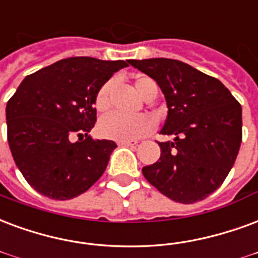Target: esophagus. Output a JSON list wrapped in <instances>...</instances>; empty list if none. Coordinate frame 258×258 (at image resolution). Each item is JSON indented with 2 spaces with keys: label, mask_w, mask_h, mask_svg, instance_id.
Masks as SVG:
<instances>
[{
  "label": "esophagus",
  "mask_w": 258,
  "mask_h": 258,
  "mask_svg": "<svg viewBox=\"0 0 258 258\" xmlns=\"http://www.w3.org/2000/svg\"><path fill=\"white\" fill-rule=\"evenodd\" d=\"M119 145H124V146H137L138 141L137 139H128V141H119Z\"/></svg>",
  "instance_id": "1"
}]
</instances>
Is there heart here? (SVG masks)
I'll return each mask as SVG.
<instances>
[{
  "label": "heart",
  "mask_w": 258,
  "mask_h": 258,
  "mask_svg": "<svg viewBox=\"0 0 258 258\" xmlns=\"http://www.w3.org/2000/svg\"><path fill=\"white\" fill-rule=\"evenodd\" d=\"M135 90L142 98H148L152 93H157V85L148 76H139L134 82ZM113 81H106L95 93L94 106L98 112H105L110 105V91ZM153 120L149 116L141 114L135 117H124L117 113H108L98 123V134L106 139L128 141L148 135L153 130Z\"/></svg>",
  "instance_id": "obj_1"
}]
</instances>
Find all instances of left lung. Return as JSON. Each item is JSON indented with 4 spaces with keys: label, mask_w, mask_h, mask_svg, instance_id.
Instances as JSON below:
<instances>
[{
    "label": "left lung",
    "mask_w": 258,
    "mask_h": 258,
    "mask_svg": "<svg viewBox=\"0 0 258 258\" xmlns=\"http://www.w3.org/2000/svg\"><path fill=\"white\" fill-rule=\"evenodd\" d=\"M157 82L167 100L157 163L142 168L152 186L173 201L194 204L220 187L242 142V106L216 78L171 58L130 60Z\"/></svg>",
    "instance_id": "left-lung-1"
}]
</instances>
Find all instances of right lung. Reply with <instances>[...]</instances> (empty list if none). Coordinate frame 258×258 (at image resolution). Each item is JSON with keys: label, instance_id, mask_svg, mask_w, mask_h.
Returning <instances> with one entry per match:
<instances>
[{"label": "right lung", "instance_id": "right-lung-1", "mask_svg": "<svg viewBox=\"0 0 258 258\" xmlns=\"http://www.w3.org/2000/svg\"><path fill=\"white\" fill-rule=\"evenodd\" d=\"M128 64L130 60L70 57L26 76L8 101L13 160L39 194L71 200L104 173L116 144L89 135L97 121L95 93Z\"/></svg>", "mask_w": 258, "mask_h": 258}]
</instances>
